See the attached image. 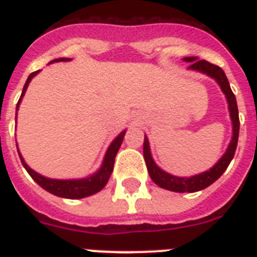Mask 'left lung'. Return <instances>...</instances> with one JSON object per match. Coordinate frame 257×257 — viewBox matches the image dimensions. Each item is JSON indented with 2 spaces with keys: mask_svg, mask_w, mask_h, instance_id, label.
Returning a JSON list of instances; mask_svg holds the SVG:
<instances>
[{
  "mask_svg": "<svg viewBox=\"0 0 257 257\" xmlns=\"http://www.w3.org/2000/svg\"><path fill=\"white\" fill-rule=\"evenodd\" d=\"M183 60L191 64V65L188 66L189 70H196V72H200V73L207 74L208 77L213 78L219 84L220 89L223 90L224 94H225L228 109H229V116H231L232 121V140L229 145H228L225 153L220 157V160L211 169H208V171L203 172V173H199V175L189 176V177H180V176L171 175L168 172L163 171L153 160L148 137L147 136L144 137V159L145 163H147V168H148L151 179L159 187L172 192H179V193H184V192L192 193V192L201 191L204 188L209 187L228 168V165H229V163H231L233 156H235L236 147H237L240 121L236 97L233 92H232L231 86H229V82H228V78L225 73H224V70L220 66L213 65V64L205 61V60H200L199 61L197 57H184Z\"/></svg>",
  "mask_w": 257,
  "mask_h": 257,
  "instance_id": "8db88e82",
  "label": "left lung"
}]
</instances>
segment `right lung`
Returning <instances> with one entry per match:
<instances>
[{"label": "right lung", "instance_id": "right-lung-1", "mask_svg": "<svg viewBox=\"0 0 257 257\" xmlns=\"http://www.w3.org/2000/svg\"><path fill=\"white\" fill-rule=\"evenodd\" d=\"M72 58H56L53 61H50L49 64H53V62H65L70 61ZM37 73H40V70L37 72H33L30 74L28 80H26L24 89H22L21 97L17 102V106H16V122H17V110L20 108V104H21L22 97L25 96V92L28 86H29V82L32 81V78L34 76H37ZM125 132L126 131H122V132L118 135V136L114 139V140L110 143L109 148L106 149L105 152L104 160H102V164L98 168V171L94 172L93 175L88 176V177H82V179H49V177H45V176L40 175L36 171L30 168L29 165L26 164L24 157L21 156V153L18 151V155H20V159H21V163L24 165V168L28 171V173L30 175V177L36 181V183L40 185L41 188H44L45 191H48L49 193L54 196H58V197H64V199H84V197H88V196H92L97 192H100L102 188L106 185L109 177L112 175L113 172V165H114V159H116V155L120 149L121 144H122V140H124Z\"/></svg>", "mask_w": 257, "mask_h": 257}]
</instances>
